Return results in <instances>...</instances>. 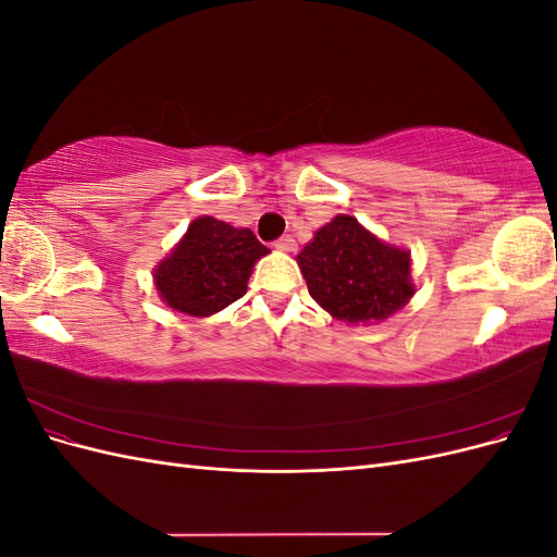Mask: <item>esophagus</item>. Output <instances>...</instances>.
I'll use <instances>...</instances> for the list:
<instances>
[{"mask_svg": "<svg viewBox=\"0 0 557 557\" xmlns=\"http://www.w3.org/2000/svg\"><path fill=\"white\" fill-rule=\"evenodd\" d=\"M274 246H276L278 250H283V252H293V250L297 248V244H295V239H293V237H281Z\"/></svg>", "mask_w": 557, "mask_h": 557, "instance_id": "obj_1", "label": "esophagus"}]
</instances>
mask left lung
I'll return each mask as SVG.
<instances>
[{"label": "left lung", "mask_w": 557, "mask_h": 557, "mask_svg": "<svg viewBox=\"0 0 557 557\" xmlns=\"http://www.w3.org/2000/svg\"><path fill=\"white\" fill-rule=\"evenodd\" d=\"M297 264L309 295L348 325L381 323L416 295L411 250L383 242L356 215L339 213L315 230Z\"/></svg>", "instance_id": "obj_1"}]
</instances>
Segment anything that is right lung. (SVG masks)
Listing matches in <instances>:
<instances>
[{
  "instance_id": "1",
  "label": "right lung",
  "mask_w": 557,
  "mask_h": 557,
  "mask_svg": "<svg viewBox=\"0 0 557 557\" xmlns=\"http://www.w3.org/2000/svg\"><path fill=\"white\" fill-rule=\"evenodd\" d=\"M267 252L248 227L199 215L156 264V290L172 311L209 318L246 295L252 267Z\"/></svg>"
}]
</instances>
